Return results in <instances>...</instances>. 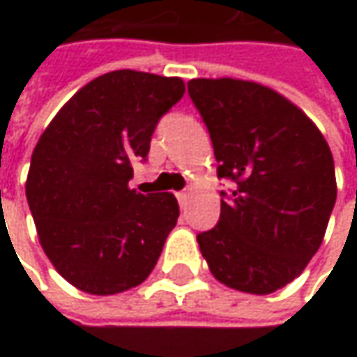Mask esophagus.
I'll use <instances>...</instances> for the list:
<instances>
[{
    "label": "esophagus",
    "instance_id": "1",
    "mask_svg": "<svg viewBox=\"0 0 357 357\" xmlns=\"http://www.w3.org/2000/svg\"><path fill=\"white\" fill-rule=\"evenodd\" d=\"M176 199H178V202H181V204L185 206L186 200L190 199V190H183V192H178V195H176Z\"/></svg>",
    "mask_w": 357,
    "mask_h": 357
}]
</instances>
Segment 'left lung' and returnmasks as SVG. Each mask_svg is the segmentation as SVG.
Wrapping results in <instances>:
<instances>
[{
	"label": "left lung",
	"mask_w": 357,
	"mask_h": 357,
	"mask_svg": "<svg viewBox=\"0 0 357 357\" xmlns=\"http://www.w3.org/2000/svg\"><path fill=\"white\" fill-rule=\"evenodd\" d=\"M188 95L211 132L222 192L220 220L200 232L213 276L246 294L298 278L322 244L336 204L332 151L284 95L242 79H192Z\"/></svg>",
	"instance_id": "left-lung-1"
}]
</instances>
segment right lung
I'll list each match as a JSON object with an SVG mask.
<instances>
[{"instance_id":"add662e5","label":"right lung","mask_w":357,"mask_h":357,"mask_svg":"<svg viewBox=\"0 0 357 357\" xmlns=\"http://www.w3.org/2000/svg\"><path fill=\"white\" fill-rule=\"evenodd\" d=\"M185 95L181 77L111 71L63 105L31 155L25 195L51 264L81 292L111 296L153 272L176 218L172 192L129 188L158 119Z\"/></svg>"}]
</instances>
